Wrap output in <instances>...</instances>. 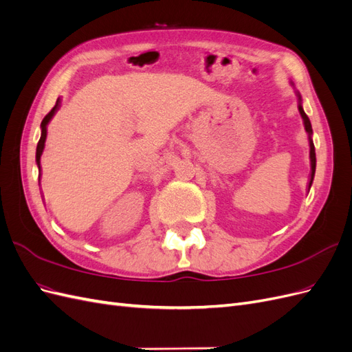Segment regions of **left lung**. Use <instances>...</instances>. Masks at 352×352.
Here are the masks:
<instances>
[{"instance_id": "1", "label": "left lung", "mask_w": 352, "mask_h": 352, "mask_svg": "<svg viewBox=\"0 0 352 352\" xmlns=\"http://www.w3.org/2000/svg\"><path fill=\"white\" fill-rule=\"evenodd\" d=\"M298 95V100H300V105H298V110H300V114L304 120V127L308 133V141H310V164H311V172H310V184H308V188H311L313 185V179H314V173H316V150H314V144L311 140V135H313V129H311V123L310 119H308V116L304 113L302 110V105H301V95L296 92Z\"/></svg>"}]
</instances>
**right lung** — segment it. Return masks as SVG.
Wrapping results in <instances>:
<instances>
[{"instance_id":"right-lung-1","label":"right lung","mask_w":352,"mask_h":352,"mask_svg":"<svg viewBox=\"0 0 352 352\" xmlns=\"http://www.w3.org/2000/svg\"><path fill=\"white\" fill-rule=\"evenodd\" d=\"M58 109H60V98L57 100L54 107H52V110L44 117V120H42V123H41V129H42V131H41V140H39L38 146H36V164H38L39 168H41V155H42V151H44L45 140H47V126H48L50 120L52 119V116L56 114V111H57Z\"/></svg>"}]
</instances>
